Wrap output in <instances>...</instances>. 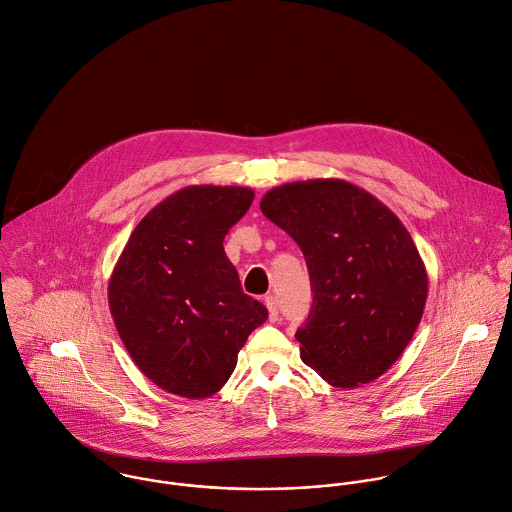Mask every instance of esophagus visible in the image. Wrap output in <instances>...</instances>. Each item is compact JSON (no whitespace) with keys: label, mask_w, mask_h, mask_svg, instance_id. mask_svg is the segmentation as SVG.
Wrapping results in <instances>:
<instances>
[{"label":"esophagus","mask_w":512,"mask_h":512,"mask_svg":"<svg viewBox=\"0 0 512 512\" xmlns=\"http://www.w3.org/2000/svg\"><path fill=\"white\" fill-rule=\"evenodd\" d=\"M265 307H267V311H269V321H277L279 319V309H277V299L273 297V295H269V297H265Z\"/></svg>","instance_id":"obj_1"}]
</instances>
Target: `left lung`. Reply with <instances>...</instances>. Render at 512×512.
<instances>
[{
  "mask_svg": "<svg viewBox=\"0 0 512 512\" xmlns=\"http://www.w3.org/2000/svg\"><path fill=\"white\" fill-rule=\"evenodd\" d=\"M261 211L307 261L313 305L295 333L303 363L341 389L379 379L413 339L429 293L425 263L401 219L343 179L273 187Z\"/></svg>",
  "mask_w": 512,
  "mask_h": 512,
  "instance_id": "left-lung-1",
  "label": "left lung"
}]
</instances>
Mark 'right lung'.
Masks as SVG:
<instances>
[{
  "label": "right lung",
  "mask_w": 512,
  "mask_h": 512,
  "mask_svg": "<svg viewBox=\"0 0 512 512\" xmlns=\"http://www.w3.org/2000/svg\"><path fill=\"white\" fill-rule=\"evenodd\" d=\"M253 189L189 185L133 229L107 299L139 371L183 399H207L231 377L267 309L245 295L223 239L247 213Z\"/></svg>",
  "instance_id": "right-lung-1"
}]
</instances>
